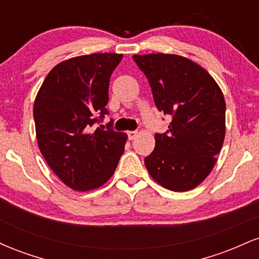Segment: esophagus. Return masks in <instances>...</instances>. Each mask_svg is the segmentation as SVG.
<instances>
[{
  "mask_svg": "<svg viewBox=\"0 0 259 259\" xmlns=\"http://www.w3.org/2000/svg\"><path fill=\"white\" fill-rule=\"evenodd\" d=\"M138 135V132H127V139L129 140H134Z\"/></svg>",
  "mask_w": 259,
  "mask_h": 259,
  "instance_id": "obj_1",
  "label": "esophagus"
}]
</instances>
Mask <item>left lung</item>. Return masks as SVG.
Here are the masks:
<instances>
[{"mask_svg": "<svg viewBox=\"0 0 259 259\" xmlns=\"http://www.w3.org/2000/svg\"><path fill=\"white\" fill-rule=\"evenodd\" d=\"M150 82L159 112L170 117L145 158L148 173L171 191L195 189L214 167L225 136V101L203 68L178 55H134Z\"/></svg>", "mask_w": 259, "mask_h": 259, "instance_id": "1", "label": "left lung"}]
</instances>
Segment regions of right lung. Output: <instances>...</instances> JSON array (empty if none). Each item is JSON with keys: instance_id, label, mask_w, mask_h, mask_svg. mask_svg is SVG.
I'll use <instances>...</instances> for the list:
<instances>
[{"instance_id": "obj_1", "label": "right lung", "mask_w": 259, "mask_h": 259, "mask_svg": "<svg viewBox=\"0 0 259 259\" xmlns=\"http://www.w3.org/2000/svg\"><path fill=\"white\" fill-rule=\"evenodd\" d=\"M123 56L92 53L56 65L34 103L38 148L47 164L76 191L96 189L117 168L126 134L94 124L108 114L109 78Z\"/></svg>"}]
</instances>
